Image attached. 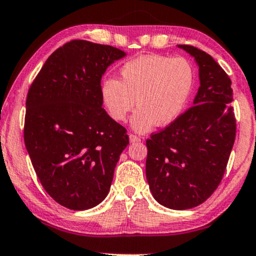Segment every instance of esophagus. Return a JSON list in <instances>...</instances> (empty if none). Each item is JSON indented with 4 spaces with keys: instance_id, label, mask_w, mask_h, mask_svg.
<instances>
[{
    "instance_id": "esophagus-1",
    "label": "esophagus",
    "mask_w": 256,
    "mask_h": 256,
    "mask_svg": "<svg viewBox=\"0 0 256 256\" xmlns=\"http://www.w3.org/2000/svg\"><path fill=\"white\" fill-rule=\"evenodd\" d=\"M129 140H130V142H138V141H141V138L138 136V135L135 134H129Z\"/></svg>"
}]
</instances>
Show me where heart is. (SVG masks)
Masks as SVG:
<instances>
[{"label":"heart","mask_w":256,"mask_h":256,"mask_svg":"<svg viewBox=\"0 0 256 256\" xmlns=\"http://www.w3.org/2000/svg\"><path fill=\"white\" fill-rule=\"evenodd\" d=\"M121 80L109 77L100 85V98L112 120L132 118L136 132L154 124L167 126L182 115L194 85V68L184 56L148 54L128 60L121 68ZM137 103H134V98Z\"/></svg>","instance_id":"b5f03b06"}]
</instances>
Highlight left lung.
<instances>
[{"instance_id": "8db88e82", "label": "left lung", "mask_w": 256, "mask_h": 256, "mask_svg": "<svg viewBox=\"0 0 256 256\" xmlns=\"http://www.w3.org/2000/svg\"><path fill=\"white\" fill-rule=\"evenodd\" d=\"M200 66V86L192 106L147 138L146 176L164 206L185 210L204 203L224 176L236 136L232 80L206 52L179 45Z\"/></svg>"}]
</instances>
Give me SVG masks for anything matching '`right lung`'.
<instances>
[{
  "instance_id": "obj_1",
  "label": "right lung",
  "mask_w": 256,
  "mask_h": 256,
  "mask_svg": "<svg viewBox=\"0 0 256 256\" xmlns=\"http://www.w3.org/2000/svg\"><path fill=\"white\" fill-rule=\"evenodd\" d=\"M126 53L71 40L48 56L28 90L24 138L45 191L62 206L86 210L106 197L127 129L102 108L100 80Z\"/></svg>"
}]
</instances>
